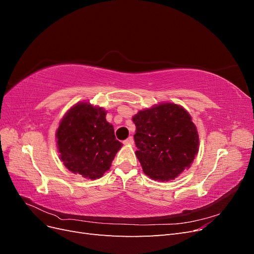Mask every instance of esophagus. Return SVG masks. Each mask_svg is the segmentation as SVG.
<instances>
[{"label": "esophagus", "mask_w": 254, "mask_h": 254, "mask_svg": "<svg viewBox=\"0 0 254 254\" xmlns=\"http://www.w3.org/2000/svg\"><path fill=\"white\" fill-rule=\"evenodd\" d=\"M124 144H126V145H132L133 143H134V140H133V137L132 136H129L128 139H126L124 142H123Z\"/></svg>", "instance_id": "34e87169"}]
</instances>
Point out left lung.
I'll return each mask as SVG.
<instances>
[{
    "label": "left lung",
    "mask_w": 254,
    "mask_h": 254,
    "mask_svg": "<svg viewBox=\"0 0 254 254\" xmlns=\"http://www.w3.org/2000/svg\"><path fill=\"white\" fill-rule=\"evenodd\" d=\"M132 121L135 155L149 178L174 180L190 167L198 152L199 135L186 109L162 103L139 111Z\"/></svg>",
    "instance_id": "left-lung-1"
}]
</instances>
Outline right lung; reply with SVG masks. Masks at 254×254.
<instances>
[{"label": "right lung", "instance_id": "right-lung-1", "mask_svg": "<svg viewBox=\"0 0 254 254\" xmlns=\"http://www.w3.org/2000/svg\"><path fill=\"white\" fill-rule=\"evenodd\" d=\"M104 108L77 103L61 120L56 131L60 159L68 171L94 180L109 170L122 143L106 120Z\"/></svg>", "mask_w": 254, "mask_h": 254}]
</instances>
